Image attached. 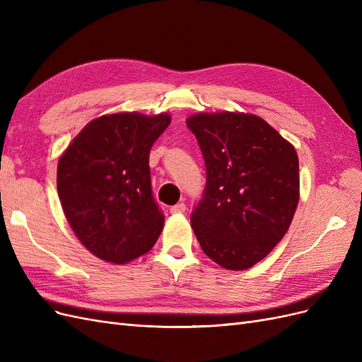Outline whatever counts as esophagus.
Segmentation results:
<instances>
[{
  "label": "esophagus",
  "instance_id": "obj_1",
  "mask_svg": "<svg viewBox=\"0 0 362 362\" xmlns=\"http://www.w3.org/2000/svg\"><path fill=\"white\" fill-rule=\"evenodd\" d=\"M185 211V204L184 202H180L177 205H172L170 206V213L172 214H180V213H184Z\"/></svg>",
  "mask_w": 362,
  "mask_h": 362
}]
</instances>
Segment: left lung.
Wrapping results in <instances>:
<instances>
[{
  "mask_svg": "<svg viewBox=\"0 0 362 362\" xmlns=\"http://www.w3.org/2000/svg\"><path fill=\"white\" fill-rule=\"evenodd\" d=\"M187 127L206 169L190 216L196 238L217 264L249 269L270 254L293 221L299 201L296 149L254 115L199 113Z\"/></svg>",
  "mask_w": 362,
  "mask_h": 362,
  "instance_id": "obj_1",
  "label": "left lung"
}]
</instances>
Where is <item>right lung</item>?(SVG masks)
I'll return each instance as SVG.
<instances>
[{
    "label": "right lung",
    "instance_id": "add662e5",
    "mask_svg": "<svg viewBox=\"0 0 362 362\" xmlns=\"http://www.w3.org/2000/svg\"><path fill=\"white\" fill-rule=\"evenodd\" d=\"M169 115H105L87 124L59 160L57 190L71 228L93 255L134 259L154 246L164 216L151 187L149 152Z\"/></svg>",
    "mask_w": 362,
    "mask_h": 362
}]
</instances>
